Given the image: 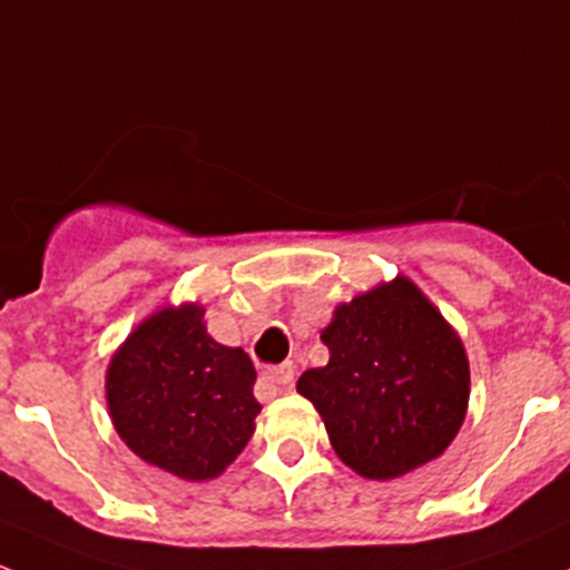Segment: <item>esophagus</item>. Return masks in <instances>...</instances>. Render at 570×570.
<instances>
[{
	"instance_id": "obj_1",
	"label": "esophagus",
	"mask_w": 570,
	"mask_h": 570,
	"mask_svg": "<svg viewBox=\"0 0 570 570\" xmlns=\"http://www.w3.org/2000/svg\"><path fill=\"white\" fill-rule=\"evenodd\" d=\"M292 380H295V365L292 363H281V365H273V368H267L265 374H262V385L267 387H289Z\"/></svg>"
}]
</instances>
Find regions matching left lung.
I'll use <instances>...</instances> for the list:
<instances>
[{
	"mask_svg": "<svg viewBox=\"0 0 570 570\" xmlns=\"http://www.w3.org/2000/svg\"><path fill=\"white\" fill-rule=\"evenodd\" d=\"M331 361L297 380L333 451L371 481L436 459L456 436L470 365L453 327L412 281L395 278L338 305L322 331Z\"/></svg>",
	"mask_w": 570,
	"mask_h": 570,
	"instance_id": "1",
	"label": "left lung"
}]
</instances>
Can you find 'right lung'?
<instances>
[{
	"instance_id": "obj_1",
	"label": "right lung",
	"mask_w": 570,
	"mask_h": 570,
	"mask_svg": "<svg viewBox=\"0 0 570 570\" xmlns=\"http://www.w3.org/2000/svg\"><path fill=\"white\" fill-rule=\"evenodd\" d=\"M202 316L199 305L149 316L106 376L111 421L125 445L185 481L220 475L248 445L262 412L250 357L209 338Z\"/></svg>"
}]
</instances>
